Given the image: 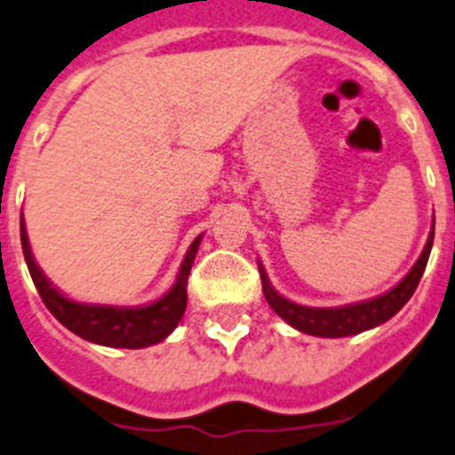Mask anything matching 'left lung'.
Segmentation results:
<instances>
[{"label":"left lung","instance_id":"1","mask_svg":"<svg viewBox=\"0 0 455 455\" xmlns=\"http://www.w3.org/2000/svg\"><path fill=\"white\" fill-rule=\"evenodd\" d=\"M435 236V223L430 230L428 243L423 248V253L419 255L417 265L410 269V274L403 278L395 287H391L389 292L379 294L368 301H359V304L339 306V308H310V306L294 304L290 299L281 297L271 287L269 278H267L265 269L259 265V278H262V292H265L267 301L271 308L299 331L310 333V336H320V339H343V336H355V333L368 331V329L378 327L382 322L391 320V317L410 301V297L417 290L419 281H421L423 269L428 265L430 248H433Z\"/></svg>","mask_w":455,"mask_h":455}]
</instances>
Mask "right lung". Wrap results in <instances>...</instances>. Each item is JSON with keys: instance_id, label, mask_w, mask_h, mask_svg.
<instances>
[{"instance_id": "right-lung-1", "label": "right lung", "mask_w": 455, "mask_h": 455, "mask_svg": "<svg viewBox=\"0 0 455 455\" xmlns=\"http://www.w3.org/2000/svg\"><path fill=\"white\" fill-rule=\"evenodd\" d=\"M200 239L202 236H197L196 242L190 243L172 290L165 297L158 299V301H154V304L138 306V308L77 304V301L64 297L60 290H54L52 283L38 269V265L34 262L32 248H29V239H27L25 220L20 219L22 253H25L27 269L32 274V281L36 285L38 294H41L43 304L48 306L50 313L66 329H71L76 336L89 340V343L108 345V347L138 349L149 347V345H156L163 339H168L172 329L180 324L186 310V299H188L186 283H188L190 267H193V259H196Z\"/></svg>"}]
</instances>
